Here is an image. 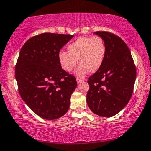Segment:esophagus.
Wrapping results in <instances>:
<instances>
[{
	"label": "esophagus",
	"mask_w": 151,
	"mask_h": 151,
	"mask_svg": "<svg viewBox=\"0 0 151 151\" xmlns=\"http://www.w3.org/2000/svg\"><path fill=\"white\" fill-rule=\"evenodd\" d=\"M82 81H83V80L81 79V78H76V82H77L78 84H79L80 83H81Z\"/></svg>",
	"instance_id": "34e87169"
}]
</instances>
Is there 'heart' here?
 <instances>
[{
  "mask_svg": "<svg viewBox=\"0 0 151 151\" xmlns=\"http://www.w3.org/2000/svg\"><path fill=\"white\" fill-rule=\"evenodd\" d=\"M68 52L61 50L58 54L60 65L68 73L73 71L78 63L76 75L83 76L88 71L96 73L103 65L106 55V46L99 36L79 37L68 44Z\"/></svg>",
  "mask_w": 151,
  "mask_h": 151,
  "instance_id": "obj_1",
  "label": "heart"
}]
</instances>
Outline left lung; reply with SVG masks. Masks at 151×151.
I'll use <instances>...</instances> for the list:
<instances>
[{
  "label": "left lung",
  "instance_id": "8db88e82",
  "mask_svg": "<svg viewBox=\"0 0 151 151\" xmlns=\"http://www.w3.org/2000/svg\"><path fill=\"white\" fill-rule=\"evenodd\" d=\"M103 40L106 55L99 70L89 77L86 101L93 113L112 117L119 113L132 96L136 70L131 51L125 42L113 33H94Z\"/></svg>",
  "mask_w": 151,
  "mask_h": 151
}]
</instances>
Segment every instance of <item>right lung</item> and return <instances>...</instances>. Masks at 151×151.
I'll return each instance as SVG.
<instances>
[{
	"instance_id": "right-lung-1",
	"label": "right lung",
	"mask_w": 151,
	"mask_h": 151,
	"mask_svg": "<svg viewBox=\"0 0 151 151\" xmlns=\"http://www.w3.org/2000/svg\"><path fill=\"white\" fill-rule=\"evenodd\" d=\"M73 35L44 33L27 40L21 48L15 75L21 98L34 113L46 120L68 111L76 88L74 76L61 68L60 49Z\"/></svg>"
}]
</instances>
